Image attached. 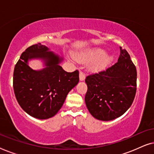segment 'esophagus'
Returning a JSON list of instances; mask_svg holds the SVG:
<instances>
[{
	"instance_id": "obj_1",
	"label": "esophagus",
	"mask_w": 154,
	"mask_h": 154,
	"mask_svg": "<svg viewBox=\"0 0 154 154\" xmlns=\"http://www.w3.org/2000/svg\"><path fill=\"white\" fill-rule=\"evenodd\" d=\"M79 79H80V81H83L85 79V74H84L83 72H81V71L79 73Z\"/></svg>"
}]
</instances>
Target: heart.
Wrapping results in <instances>:
<instances>
[{"label": "heart", "instance_id": "1", "mask_svg": "<svg viewBox=\"0 0 154 154\" xmlns=\"http://www.w3.org/2000/svg\"><path fill=\"white\" fill-rule=\"evenodd\" d=\"M75 60L80 63L90 62L88 69L92 72H100L107 68L113 61L112 54H106L104 49L92 48L73 53Z\"/></svg>", "mask_w": 154, "mask_h": 154}]
</instances>
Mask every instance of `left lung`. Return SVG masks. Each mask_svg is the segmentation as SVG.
I'll list each match as a JSON object with an SVG mask.
<instances>
[{"label": "left lung", "mask_w": 154, "mask_h": 154, "mask_svg": "<svg viewBox=\"0 0 154 154\" xmlns=\"http://www.w3.org/2000/svg\"><path fill=\"white\" fill-rule=\"evenodd\" d=\"M86 106L92 116L103 121L116 119L131 106L137 90V70L130 54L120 47L118 62L106 71L88 75Z\"/></svg>", "instance_id": "left-lung-1"}]
</instances>
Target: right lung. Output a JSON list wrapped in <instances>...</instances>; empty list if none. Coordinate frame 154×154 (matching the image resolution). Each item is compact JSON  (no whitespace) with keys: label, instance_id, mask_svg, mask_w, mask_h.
Returning <instances> with one entry per match:
<instances>
[{"label":"right lung","instance_id":"obj_1","mask_svg":"<svg viewBox=\"0 0 154 154\" xmlns=\"http://www.w3.org/2000/svg\"><path fill=\"white\" fill-rule=\"evenodd\" d=\"M38 59L44 68L33 69L28 62ZM64 59L41 43L31 45L21 55L13 73V88L22 109L31 116L48 119L57 114L67 94L79 83V73L63 70Z\"/></svg>","mask_w":154,"mask_h":154}]
</instances>
